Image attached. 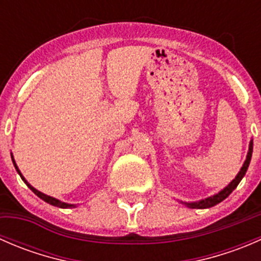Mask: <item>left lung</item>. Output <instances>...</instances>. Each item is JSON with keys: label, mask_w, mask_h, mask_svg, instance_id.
Returning <instances> with one entry per match:
<instances>
[{"label": "left lung", "mask_w": 261, "mask_h": 261, "mask_svg": "<svg viewBox=\"0 0 261 261\" xmlns=\"http://www.w3.org/2000/svg\"><path fill=\"white\" fill-rule=\"evenodd\" d=\"M251 155H252V140L250 141L249 151H247L246 160H245L244 165L241 167L240 172L238 173V175L235 177V179L231 181L227 187H225L222 191L218 192V193L215 194V196L208 197V198L201 199V201H198V202H181V203H184L187 207H189V208L202 210V208H210V207H213V206H216V204L220 203V202H222L223 199H226L231 193H232L233 189L239 186V183H240L241 179H243L244 175L246 174V170H247V168H249L250 160H251Z\"/></svg>", "instance_id": "1"}]
</instances>
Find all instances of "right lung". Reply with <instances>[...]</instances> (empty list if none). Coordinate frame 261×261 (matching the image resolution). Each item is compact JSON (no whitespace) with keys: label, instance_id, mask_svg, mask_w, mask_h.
I'll return each instance as SVG.
<instances>
[{"label":"right lung","instance_id":"right-lung-1","mask_svg":"<svg viewBox=\"0 0 261 261\" xmlns=\"http://www.w3.org/2000/svg\"><path fill=\"white\" fill-rule=\"evenodd\" d=\"M11 158H12V163H14V165H15V168H16L17 173H18V174H20L21 179H22L23 181H25V183H26V186H28L29 188H30L31 191H33L34 193H35L36 196L39 197V198H41V199H43V201H45L46 203L51 204V206L59 207V208H72V207H75V204H69V203H65V202H62V201H59V199H57V198H53V197H50V196H46V194L41 193V192H39L38 189H35V188H34L33 186H30V184L28 183V180H26L25 178L22 177V174H21V172H20V170H18V168H17L16 163H15V160H14V156H12V155H11Z\"/></svg>","mask_w":261,"mask_h":261}]
</instances>
